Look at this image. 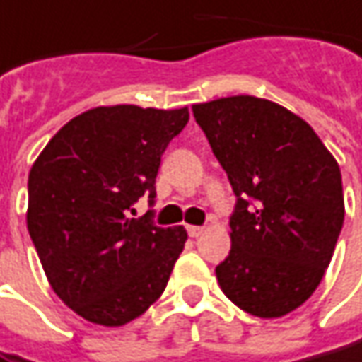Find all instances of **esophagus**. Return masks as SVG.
Masks as SVG:
<instances>
[{
  "label": "esophagus",
  "instance_id": "esophagus-1",
  "mask_svg": "<svg viewBox=\"0 0 362 362\" xmlns=\"http://www.w3.org/2000/svg\"><path fill=\"white\" fill-rule=\"evenodd\" d=\"M204 232H206V230L200 228V226H188V235H190V238H200Z\"/></svg>",
  "mask_w": 362,
  "mask_h": 362
}]
</instances>
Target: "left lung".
<instances>
[{
  "mask_svg": "<svg viewBox=\"0 0 362 362\" xmlns=\"http://www.w3.org/2000/svg\"><path fill=\"white\" fill-rule=\"evenodd\" d=\"M192 112L238 196L218 284L245 313L287 315L331 264L345 220L341 168L315 130L274 100L235 95Z\"/></svg>",
  "mask_w": 362,
  "mask_h": 362,
  "instance_id": "left-lung-1",
  "label": "left lung"
}]
</instances>
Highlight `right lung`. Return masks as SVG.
I'll return each mask as SVG.
<instances>
[{"mask_svg": "<svg viewBox=\"0 0 362 362\" xmlns=\"http://www.w3.org/2000/svg\"><path fill=\"white\" fill-rule=\"evenodd\" d=\"M190 119L112 105L85 110L47 142L29 172L27 230L53 291L90 323L120 327L164 291L184 250V226L130 218L160 156Z\"/></svg>", "mask_w": 362, "mask_h": 362, "instance_id": "1", "label": "right lung"}]
</instances>
